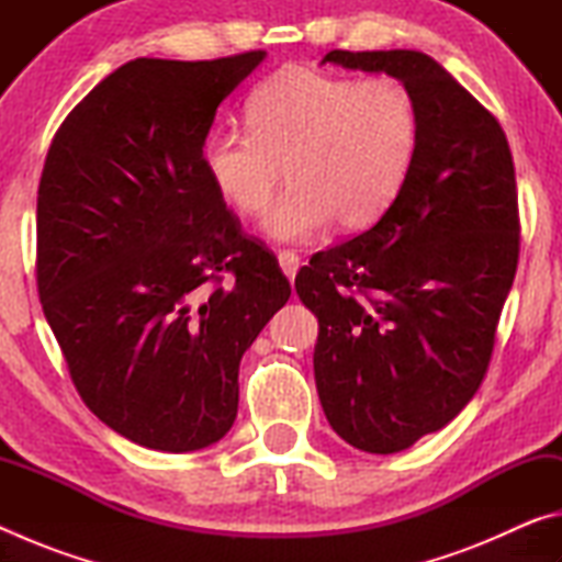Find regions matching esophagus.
Returning <instances> with one entry per match:
<instances>
[{"label":"esophagus","mask_w":562,"mask_h":562,"mask_svg":"<svg viewBox=\"0 0 562 562\" xmlns=\"http://www.w3.org/2000/svg\"><path fill=\"white\" fill-rule=\"evenodd\" d=\"M278 262H280V268H282V272L288 274V278L292 280L294 274H297V270H300V265H302V258L294 250H280L278 252Z\"/></svg>","instance_id":"obj_1"}]
</instances>
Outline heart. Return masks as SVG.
Returning a JSON list of instances; mask_svg holds the SVG:
<instances>
[{
  "label": "heart",
  "mask_w": 562,
  "mask_h": 562,
  "mask_svg": "<svg viewBox=\"0 0 562 562\" xmlns=\"http://www.w3.org/2000/svg\"><path fill=\"white\" fill-rule=\"evenodd\" d=\"M247 126L215 128L201 160L217 195L240 215L270 205L288 168L292 186L265 215L274 240L302 243L335 221L364 231L412 176L422 140L418 106L402 81L349 79L290 66L247 99Z\"/></svg>",
  "instance_id": "obj_1"
}]
</instances>
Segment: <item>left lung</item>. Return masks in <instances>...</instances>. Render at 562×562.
<instances>
[{
  "label": "left lung",
  "mask_w": 562,
  "mask_h": 562,
  "mask_svg": "<svg viewBox=\"0 0 562 562\" xmlns=\"http://www.w3.org/2000/svg\"><path fill=\"white\" fill-rule=\"evenodd\" d=\"M327 61L394 76L422 121L389 211L294 278L319 319L329 426L359 451L396 453L459 416L488 372L518 268L516 168L496 116L431 56L335 49Z\"/></svg>",
  "instance_id": "obj_1"
}]
</instances>
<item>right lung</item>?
<instances>
[{
    "label": "right lung",
    "mask_w": 562,
    "mask_h": 562,
    "mask_svg": "<svg viewBox=\"0 0 562 562\" xmlns=\"http://www.w3.org/2000/svg\"><path fill=\"white\" fill-rule=\"evenodd\" d=\"M262 59H133L76 103L46 154L44 317L83 404L146 449L198 451L231 431L245 349L290 300L201 160L221 101Z\"/></svg>",
    "instance_id": "add662e5"
}]
</instances>
